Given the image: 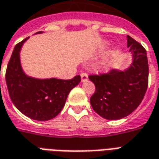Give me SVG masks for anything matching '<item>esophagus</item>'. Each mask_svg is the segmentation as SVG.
<instances>
[{
  "mask_svg": "<svg viewBox=\"0 0 159 159\" xmlns=\"http://www.w3.org/2000/svg\"><path fill=\"white\" fill-rule=\"evenodd\" d=\"M89 80V76L87 73H81V81L84 83V82H87Z\"/></svg>",
  "mask_w": 159,
  "mask_h": 159,
  "instance_id": "1",
  "label": "esophagus"
}]
</instances>
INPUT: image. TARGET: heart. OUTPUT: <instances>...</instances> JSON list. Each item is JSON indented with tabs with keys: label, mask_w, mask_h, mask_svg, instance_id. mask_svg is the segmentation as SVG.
Segmentation results:
<instances>
[{
	"label": "heart",
	"mask_w": 159,
	"mask_h": 159,
	"mask_svg": "<svg viewBox=\"0 0 159 159\" xmlns=\"http://www.w3.org/2000/svg\"><path fill=\"white\" fill-rule=\"evenodd\" d=\"M107 66H107H107H106V67H107Z\"/></svg>",
	"instance_id": "heart-1"
}]
</instances>
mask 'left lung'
I'll return each instance as SVG.
<instances>
[{"instance_id": "obj_1", "label": "left lung", "mask_w": 159, "mask_h": 159, "mask_svg": "<svg viewBox=\"0 0 159 159\" xmlns=\"http://www.w3.org/2000/svg\"><path fill=\"white\" fill-rule=\"evenodd\" d=\"M127 46L132 54V63L128 68L89 76L95 85L90 104L105 119L117 120L129 116L140 106L147 89L149 68L147 52L129 36H127Z\"/></svg>"}]
</instances>
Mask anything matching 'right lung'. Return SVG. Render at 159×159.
Instances as JSON below:
<instances>
[{
    "instance_id": "1",
    "label": "right lung",
    "mask_w": 159,
    "mask_h": 159,
    "mask_svg": "<svg viewBox=\"0 0 159 159\" xmlns=\"http://www.w3.org/2000/svg\"><path fill=\"white\" fill-rule=\"evenodd\" d=\"M42 31L36 34H42ZM27 37L18 43L9 60L6 82L13 105L26 117L37 121L55 117L65 107L70 91L81 82V76L70 80L39 79L26 75L20 62V51Z\"/></svg>"
}]
</instances>
